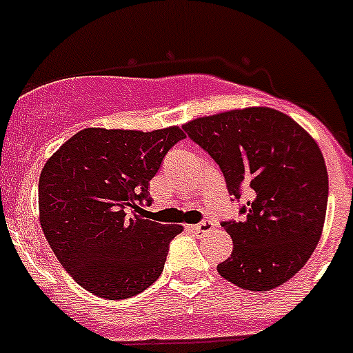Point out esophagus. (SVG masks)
<instances>
[{"mask_svg": "<svg viewBox=\"0 0 353 353\" xmlns=\"http://www.w3.org/2000/svg\"><path fill=\"white\" fill-rule=\"evenodd\" d=\"M192 230H194V233H198V235H205V233H210L212 230H214V223H212L210 219H205L199 224H196V226H192Z\"/></svg>", "mask_w": 353, "mask_h": 353, "instance_id": "esophagus-1", "label": "esophagus"}]
</instances>
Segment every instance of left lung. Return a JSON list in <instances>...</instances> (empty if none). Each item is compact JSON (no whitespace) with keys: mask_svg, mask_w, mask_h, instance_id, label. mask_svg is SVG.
<instances>
[{"mask_svg":"<svg viewBox=\"0 0 353 353\" xmlns=\"http://www.w3.org/2000/svg\"><path fill=\"white\" fill-rule=\"evenodd\" d=\"M183 130L217 162L230 196L240 201L248 194L242 219L221 223L233 251L217 272L251 292L292 279L313 254L325 221L329 176L314 139L270 108L198 118Z\"/></svg>","mask_w":353,"mask_h":353,"instance_id":"obj_1","label":"left lung"}]
</instances>
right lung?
Masks as SVG:
<instances>
[{"label": "right lung", "mask_w": 353, "mask_h": 353, "mask_svg": "<svg viewBox=\"0 0 353 353\" xmlns=\"http://www.w3.org/2000/svg\"><path fill=\"white\" fill-rule=\"evenodd\" d=\"M185 139L180 127L141 132L84 129L43 166L40 224L77 285L109 301L154 285L182 226L138 215L162 159Z\"/></svg>", "instance_id": "1"}]
</instances>
